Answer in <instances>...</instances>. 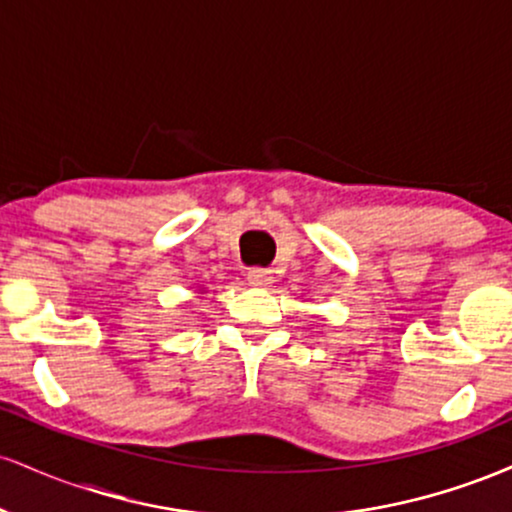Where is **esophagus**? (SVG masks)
<instances>
[{
    "mask_svg": "<svg viewBox=\"0 0 512 512\" xmlns=\"http://www.w3.org/2000/svg\"><path fill=\"white\" fill-rule=\"evenodd\" d=\"M248 281L252 286H257V289H267L269 284H274V274L269 272V269L255 267L248 272Z\"/></svg>",
    "mask_w": 512,
    "mask_h": 512,
    "instance_id": "34e87169",
    "label": "esophagus"
}]
</instances>
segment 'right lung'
Wrapping results in <instances>:
<instances>
[{"mask_svg": "<svg viewBox=\"0 0 512 512\" xmlns=\"http://www.w3.org/2000/svg\"><path fill=\"white\" fill-rule=\"evenodd\" d=\"M199 293H204V289H199Z\"/></svg>", "mask_w": 512, "mask_h": 512, "instance_id": "obj_1", "label": "right lung"}]
</instances>
